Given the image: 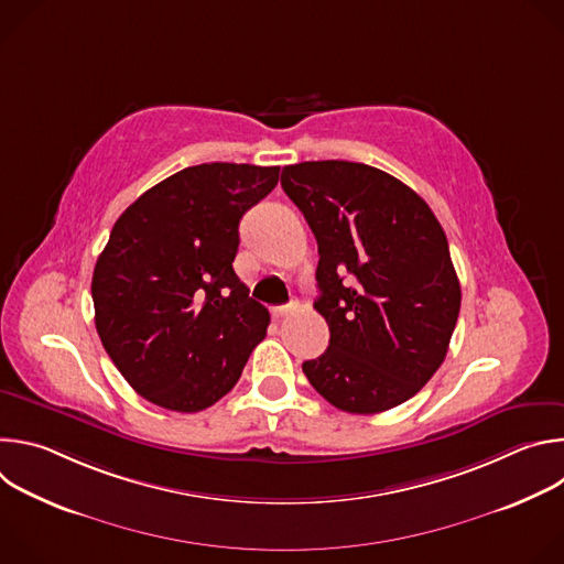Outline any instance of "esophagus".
<instances>
[{
    "instance_id": "esophagus-1",
    "label": "esophagus",
    "mask_w": 564,
    "mask_h": 564,
    "mask_svg": "<svg viewBox=\"0 0 564 564\" xmlns=\"http://www.w3.org/2000/svg\"><path fill=\"white\" fill-rule=\"evenodd\" d=\"M294 310H296L294 303H290V305H276V307H272V314H274L276 318H283V316H290Z\"/></svg>"
}]
</instances>
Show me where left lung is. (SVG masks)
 I'll return each instance as SVG.
<instances>
[{
    "mask_svg": "<svg viewBox=\"0 0 564 564\" xmlns=\"http://www.w3.org/2000/svg\"><path fill=\"white\" fill-rule=\"evenodd\" d=\"M281 187L318 246L316 312L328 350L303 361L333 406L372 415L404 404L442 366L462 290L431 207L390 174L348 160L283 167Z\"/></svg>",
    "mask_w": 564,
    "mask_h": 564,
    "instance_id": "1",
    "label": "left lung"
}]
</instances>
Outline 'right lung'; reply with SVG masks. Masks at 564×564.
I'll return each mask as SVG.
<instances>
[{
  "instance_id": "1",
  "label": "right lung",
  "mask_w": 564,
  "mask_h": 564,
  "mask_svg": "<svg viewBox=\"0 0 564 564\" xmlns=\"http://www.w3.org/2000/svg\"><path fill=\"white\" fill-rule=\"evenodd\" d=\"M279 167L205 163L147 189L116 220L91 294L105 350L151 404L198 413L227 394L270 312L231 263L238 223Z\"/></svg>"
}]
</instances>
